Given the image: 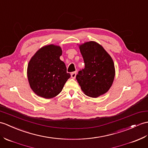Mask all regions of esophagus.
<instances>
[{"label": "esophagus", "instance_id": "obj_1", "mask_svg": "<svg viewBox=\"0 0 148 148\" xmlns=\"http://www.w3.org/2000/svg\"><path fill=\"white\" fill-rule=\"evenodd\" d=\"M71 77L73 78V79H75V76H76V72H73V73H71Z\"/></svg>", "mask_w": 148, "mask_h": 148}]
</instances>
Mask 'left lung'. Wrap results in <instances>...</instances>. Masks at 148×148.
I'll list each match as a JSON object with an SVG mask.
<instances>
[{
	"label": "left lung",
	"instance_id": "8db88e82",
	"mask_svg": "<svg viewBox=\"0 0 148 148\" xmlns=\"http://www.w3.org/2000/svg\"><path fill=\"white\" fill-rule=\"evenodd\" d=\"M85 67L78 72L76 79L84 93L97 98L107 92L115 77L114 63L100 45L88 42L79 45Z\"/></svg>",
	"mask_w": 148,
	"mask_h": 148
}]
</instances>
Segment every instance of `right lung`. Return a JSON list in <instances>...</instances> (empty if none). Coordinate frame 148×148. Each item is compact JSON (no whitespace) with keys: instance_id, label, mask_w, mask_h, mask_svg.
I'll return each instance as SVG.
<instances>
[{"instance_id":"add662e5","label":"right lung","mask_w":148,"mask_h":148,"mask_svg":"<svg viewBox=\"0 0 148 148\" xmlns=\"http://www.w3.org/2000/svg\"><path fill=\"white\" fill-rule=\"evenodd\" d=\"M62 53L60 47L49 45L41 48L29 60L27 79L31 88L39 97H56L70 78L66 64L60 59Z\"/></svg>"}]
</instances>
